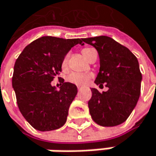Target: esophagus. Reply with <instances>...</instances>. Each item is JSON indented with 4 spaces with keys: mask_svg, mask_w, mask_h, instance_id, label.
<instances>
[{
    "mask_svg": "<svg viewBox=\"0 0 156 156\" xmlns=\"http://www.w3.org/2000/svg\"><path fill=\"white\" fill-rule=\"evenodd\" d=\"M77 89H78V90H81V89H82V86L78 85V86H77Z\"/></svg>",
    "mask_w": 156,
    "mask_h": 156,
    "instance_id": "34e87169",
    "label": "esophagus"
}]
</instances>
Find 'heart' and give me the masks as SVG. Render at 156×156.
<instances>
[{
  "label": "heart",
  "mask_w": 156,
  "mask_h": 156,
  "mask_svg": "<svg viewBox=\"0 0 156 156\" xmlns=\"http://www.w3.org/2000/svg\"><path fill=\"white\" fill-rule=\"evenodd\" d=\"M96 50L92 48H84L82 49V54L87 58L88 60H90L91 55L93 54V52H95ZM67 63H68V56L66 55L63 62H62V66L63 68H66L67 66ZM90 75L88 73H71L67 76V81L71 83L76 84V85H83L85 84L88 82V80L90 79Z\"/></svg>",
  "instance_id": "obj_1"
}]
</instances>
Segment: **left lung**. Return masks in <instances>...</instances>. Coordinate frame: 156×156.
Masks as SVG:
<instances>
[{"label":"left lung","mask_w":156,"mask_h":156,"mask_svg":"<svg viewBox=\"0 0 156 156\" xmlns=\"http://www.w3.org/2000/svg\"><path fill=\"white\" fill-rule=\"evenodd\" d=\"M83 41L99 53L101 67L95 83L108 88L102 92L91 89L88 102L91 119L102 127L118 126L127 120L140 96L142 73L137 58L109 37H88Z\"/></svg>","instance_id":"8db88e82"}]
</instances>
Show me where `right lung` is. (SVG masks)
Listing matches in <instances>:
<instances>
[{
	"instance_id": "right-lung-1",
	"label": "right lung",
	"mask_w": 156,
	"mask_h": 156,
	"mask_svg": "<svg viewBox=\"0 0 156 156\" xmlns=\"http://www.w3.org/2000/svg\"><path fill=\"white\" fill-rule=\"evenodd\" d=\"M77 44H83V40L42 37L28 45L15 62L12 86L17 104L35 129L55 130L66 122L77 87L63 80L56 90L51 82L62 71V62L69 50Z\"/></svg>"
}]
</instances>
